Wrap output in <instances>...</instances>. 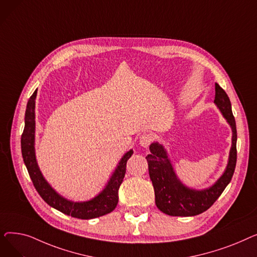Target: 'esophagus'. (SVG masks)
Segmentation results:
<instances>
[{"label":"esophagus","instance_id":"obj_1","mask_svg":"<svg viewBox=\"0 0 257 257\" xmlns=\"http://www.w3.org/2000/svg\"><path fill=\"white\" fill-rule=\"evenodd\" d=\"M153 140H154V138L151 133H144L143 136H141V138H140V145L144 148H148L153 142Z\"/></svg>","mask_w":257,"mask_h":257}]
</instances>
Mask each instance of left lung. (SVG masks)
<instances>
[{
  "label": "left lung",
  "instance_id": "obj_1",
  "mask_svg": "<svg viewBox=\"0 0 257 257\" xmlns=\"http://www.w3.org/2000/svg\"><path fill=\"white\" fill-rule=\"evenodd\" d=\"M213 103L219 108L232 131L231 148L228 163L220 178L209 187L196 190L183 184L175 173L166 148L157 142L150 145V154L146 156L152 181L157 208L173 217H193L207 210L221 196L230 182L236 165V125L231 103L225 90L215 83Z\"/></svg>",
  "mask_w": 257,
  "mask_h": 257
}]
</instances>
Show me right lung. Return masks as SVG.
Listing matches in <instances>:
<instances>
[{"label":"right lung","mask_w":257,"mask_h":257,"mask_svg":"<svg viewBox=\"0 0 257 257\" xmlns=\"http://www.w3.org/2000/svg\"><path fill=\"white\" fill-rule=\"evenodd\" d=\"M37 89L27 103L25 113V128L21 139L22 155L30 178L45 202L64 214L72 215L73 218L89 220L111 212L117 205L118 188L123 182L126 173L127 160L133 154V150H129L120 158L111 177L106 183L105 187L96 197L87 201L75 202L66 199L58 194L51 184L46 180L40 171L35 155V99Z\"/></svg>","instance_id":"add662e5"}]
</instances>
